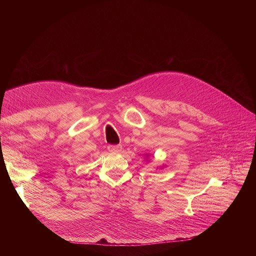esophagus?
<instances>
[{
  "label": "esophagus",
  "mask_w": 256,
  "mask_h": 256,
  "mask_svg": "<svg viewBox=\"0 0 256 256\" xmlns=\"http://www.w3.org/2000/svg\"><path fill=\"white\" fill-rule=\"evenodd\" d=\"M122 150V144H110L108 146L109 152H118Z\"/></svg>",
  "instance_id": "obj_1"
}]
</instances>
